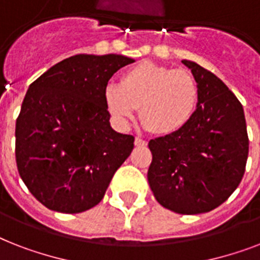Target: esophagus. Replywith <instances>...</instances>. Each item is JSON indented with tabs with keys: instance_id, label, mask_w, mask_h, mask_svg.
Segmentation results:
<instances>
[{
	"instance_id": "obj_1",
	"label": "esophagus",
	"mask_w": 260,
	"mask_h": 260,
	"mask_svg": "<svg viewBox=\"0 0 260 260\" xmlns=\"http://www.w3.org/2000/svg\"><path fill=\"white\" fill-rule=\"evenodd\" d=\"M135 146H136V147H146L147 142H146V140H143V139H140V138H136V139H135Z\"/></svg>"
}]
</instances>
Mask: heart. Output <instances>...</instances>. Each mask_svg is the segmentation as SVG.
I'll return each instance as SVG.
<instances>
[{"label": "heart", "mask_w": 260, "mask_h": 260, "mask_svg": "<svg viewBox=\"0 0 260 260\" xmlns=\"http://www.w3.org/2000/svg\"><path fill=\"white\" fill-rule=\"evenodd\" d=\"M198 97L197 81L189 71L150 60L126 70L121 85L109 83L104 89L105 108L118 128H128L140 106L144 126L158 135L183 129L196 113Z\"/></svg>", "instance_id": "obj_1"}]
</instances>
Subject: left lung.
I'll use <instances>...</instances> for the list:
<instances>
[{"label":"left lung","instance_id":"left-lung-1","mask_svg":"<svg viewBox=\"0 0 260 260\" xmlns=\"http://www.w3.org/2000/svg\"><path fill=\"white\" fill-rule=\"evenodd\" d=\"M182 63L197 81V109L183 129L150 140L147 178L163 208L179 214L206 213L226 201L244 175L246 117L221 79L196 62Z\"/></svg>","mask_w":260,"mask_h":260}]
</instances>
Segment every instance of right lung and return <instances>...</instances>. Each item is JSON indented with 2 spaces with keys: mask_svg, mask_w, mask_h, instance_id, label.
<instances>
[{
  "mask_svg": "<svg viewBox=\"0 0 260 260\" xmlns=\"http://www.w3.org/2000/svg\"><path fill=\"white\" fill-rule=\"evenodd\" d=\"M135 60L124 55H74L29 85L16 121L20 177L43 205L81 213L101 201L135 138L110 126L108 81Z\"/></svg>",
  "mask_w": 260,
  "mask_h": 260,
  "instance_id": "right-lung-1",
  "label": "right lung"
}]
</instances>
